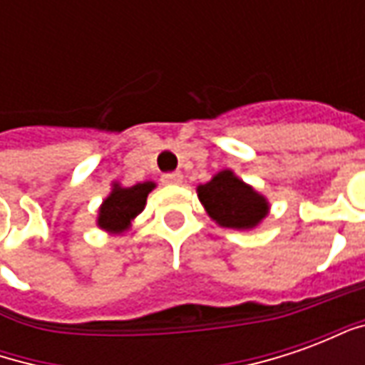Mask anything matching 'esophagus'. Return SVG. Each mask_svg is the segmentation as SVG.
I'll return each instance as SVG.
<instances>
[{"label":"esophagus","instance_id":"obj_1","mask_svg":"<svg viewBox=\"0 0 365 365\" xmlns=\"http://www.w3.org/2000/svg\"><path fill=\"white\" fill-rule=\"evenodd\" d=\"M183 175L182 172H170V174L162 175V183H168V185H175V183H182Z\"/></svg>","mask_w":365,"mask_h":365}]
</instances>
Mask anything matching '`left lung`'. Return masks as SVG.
I'll return each instance as SVG.
<instances>
[{
    "label": "left lung",
    "mask_w": 365,
    "mask_h": 365,
    "mask_svg": "<svg viewBox=\"0 0 365 365\" xmlns=\"http://www.w3.org/2000/svg\"><path fill=\"white\" fill-rule=\"evenodd\" d=\"M197 193L211 219L229 229H252L268 213L266 199L229 170L199 185Z\"/></svg>",
    "instance_id": "obj_1"
}]
</instances>
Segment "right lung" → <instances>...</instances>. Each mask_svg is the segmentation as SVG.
I'll return each mask as SVG.
<instances>
[{
	"mask_svg": "<svg viewBox=\"0 0 365 365\" xmlns=\"http://www.w3.org/2000/svg\"><path fill=\"white\" fill-rule=\"evenodd\" d=\"M152 187H154L152 182L136 183L130 187H115L99 209V227L115 232L127 229L128 222L144 209Z\"/></svg>",
	"mask_w": 365,
	"mask_h": 365,
	"instance_id": "obj_1",
	"label": "right lung"
}]
</instances>
